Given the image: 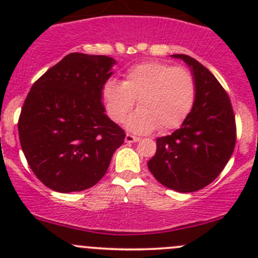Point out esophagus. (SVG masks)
Listing matches in <instances>:
<instances>
[{
    "label": "esophagus",
    "instance_id": "obj_1",
    "mask_svg": "<svg viewBox=\"0 0 258 258\" xmlns=\"http://www.w3.org/2000/svg\"><path fill=\"white\" fill-rule=\"evenodd\" d=\"M137 141H140V137L134 136V135H131V134H126L124 142H127V144H132V142H137Z\"/></svg>",
    "mask_w": 258,
    "mask_h": 258
}]
</instances>
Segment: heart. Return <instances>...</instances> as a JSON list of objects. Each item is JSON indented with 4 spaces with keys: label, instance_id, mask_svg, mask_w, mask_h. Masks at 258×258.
I'll list each match as a JSON object with an SVG mask.
<instances>
[{
    "label": "heart",
    "instance_id": "1",
    "mask_svg": "<svg viewBox=\"0 0 258 258\" xmlns=\"http://www.w3.org/2000/svg\"><path fill=\"white\" fill-rule=\"evenodd\" d=\"M108 116L119 123L139 100L141 107L128 118L130 128L147 134L158 128L170 132L178 128L194 108L196 82L183 66L160 61L142 62L130 67L123 81L110 79L102 87Z\"/></svg>",
    "mask_w": 258,
    "mask_h": 258
}]
</instances>
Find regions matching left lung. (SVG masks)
Masks as SVG:
<instances>
[{
    "label": "left lung",
    "mask_w": 258,
    "mask_h": 258,
    "mask_svg": "<svg viewBox=\"0 0 258 258\" xmlns=\"http://www.w3.org/2000/svg\"><path fill=\"white\" fill-rule=\"evenodd\" d=\"M191 66L196 100L184 123L156 140L148 170L161 184L177 192H195L222 172L236 145V119L228 93L197 59L173 54Z\"/></svg>",
    "instance_id": "obj_1"
}]
</instances>
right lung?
<instances>
[{"mask_svg": "<svg viewBox=\"0 0 258 258\" xmlns=\"http://www.w3.org/2000/svg\"><path fill=\"white\" fill-rule=\"evenodd\" d=\"M113 58L70 53L31 87L18 118L28 166L46 187L79 192L107 172L124 131L105 114L101 93Z\"/></svg>", "mask_w": 258, "mask_h": 258, "instance_id": "1", "label": "right lung"}]
</instances>
